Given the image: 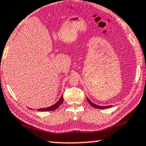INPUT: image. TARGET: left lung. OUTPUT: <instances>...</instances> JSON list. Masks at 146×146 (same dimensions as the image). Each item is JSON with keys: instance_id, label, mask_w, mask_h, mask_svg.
<instances>
[{"instance_id": "8db88e82", "label": "left lung", "mask_w": 146, "mask_h": 146, "mask_svg": "<svg viewBox=\"0 0 146 146\" xmlns=\"http://www.w3.org/2000/svg\"><path fill=\"white\" fill-rule=\"evenodd\" d=\"M87 100H88V102H89V104H90L92 106H93L94 108H99V109H104V108H110L112 106H98V105L97 104H95L94 103H93L88 98H87Z\"/></svg>"}]
</instances>
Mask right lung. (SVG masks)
<instances>
[{
    "label": "right lung",
    "instance_id": "right-lung-1",
    "mask_svg": "<svg viewBox=\"0 0 146 146\" xmlns=\"http://www.w3.org/2000/svg\"><path fill=\"white\" fill-rule=\"evenodd\" d=\"M62 102H63V96H61V97L60 98V99L58 100V101L57 102L56 104H54L52 106H50V107H47V108H38V111H52V110H56V108H58L60 104H62Z\"/></svg>",
    "mask_w": 146,
    "mask_h": 146
}]
</instances>
